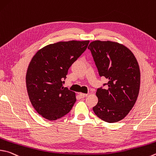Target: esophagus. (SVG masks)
Masks as SVG:
<instances>
[{
    "mask_svg": "<svg viewBox=\"0 0 156 156\" xmlns=\"http://www.w3.org/2000/svg\"><path fill=\"white\" fill-rule=\"evenodd\" d=\"M80 97L82 98H84V97H86V96L88 95L87 93H80Z\"/></svg>",
    "mask_w": 156,
    "mask_h": 156,
    "instance_id": "obj_1",
    "label": "esophagus"
}]
</instances>
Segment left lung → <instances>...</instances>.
<instances>
[{"label": "left lung", "instance_id": "obj_1", "mask_svg": "<svg viewBox=\"0 0 156 156\" xmlns=\"http://www.w3.org/2000/svg\"><path fill=\"white\" fill-rule=\"evenodd\" d=\"M90 50L99 75L108 80L106 89L96 92L97 105L93 108L98 117L108 123L122 120L137 100L140 72L132 51L117 42L96 40L90 42Z\"/></svg>", "mask_w": 156, "mask_h": 156}]
</instances>
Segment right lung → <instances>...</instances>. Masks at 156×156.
<instances>
[{
  "label": "right lung",
  "instance_id": "add662e5",
  "mask_svg": "<svg viewBox=\"0 0 156 156\" xmlns=\"http://www.w3.org/2000/svg\"><path fill=\"white\" fill-rule=\"evenodd\" d=\"M89 40L59 41L39 50L26 75L28 95L39 115L55 121L67 115L76 102V93L63 86L71 66L88 46Z\"/></svg>",
  "mask_w": 156,
  "mask_h": 156
}]
</instances>
